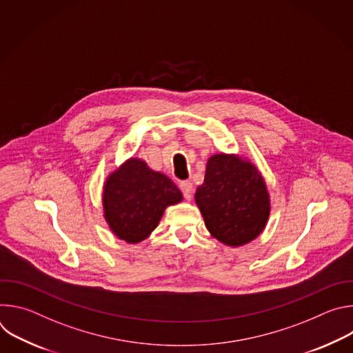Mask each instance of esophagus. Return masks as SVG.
Returning <instances> with one entry per match:
<instances>
[{
    "label": "esophagus",
    "instance_id": "obj_1",
    "mask_svg": "<svg viewBox=\"0 0 353 353\" xmlns=\"http://www.w3.org/2000/svg\"><path fill=\"white\" fill-rule=\"evenodd\" d=\"M180 188H181L183 194L185 195V198H191V194H192L194 188H192V183L190 180L180 181Z\"/></svg>",
    "mask_w": 353,
    "mask_h": 353
}]
</instances>
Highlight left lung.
Returning <instances> with one entry per match:
<instances>
[{
    "instance_id": "left-lung-1",
    "label": "left lung",
    "mask_w": 353,
    "mask_h": 353,
    "mask_svg": "<svg viewBox=\"0 0 353 353\" xmlns=\"http://www.w3.org/2000/svg\"><path fill=\"white\" fill-rule=\"evenodd\" d=\"M195 204L211 236L229 247L257 239L267 226L271 198L265 180L250 159L215 154L207 162Z\"/></svg>"
}]
</instances>
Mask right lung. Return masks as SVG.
Wrapping results in <instances>:
<instances>
[{
    "label": "right lung",
    "mask_w": 353,
    "mask_h": 353,
    "mask_svg": "<svg viewBox=\"0 0 353 353\" xmlns=\"http://www.w3.org/2000/svg\"><path fill=\"white\" fill-rule=\"evenodd\" d=\"M183 201L177 185L145 161L130 158L113 170L102 192L103 216L112 233L130 244L149 237L165 210Z\"/></svg>",
    "instance_id": "obj_1"
}]
</instances>
